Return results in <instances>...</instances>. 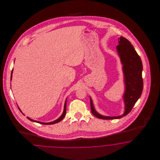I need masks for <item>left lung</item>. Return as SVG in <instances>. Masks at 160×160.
Returning <instances> with one entry per match:
<instances>
[{
	"instance_id": "1",
	"label": "left lung",
	"mask_w": 160,
	"mask_h": 160,
	"mask_svg": "<svg viewBox=\"0 0 160 160\" xmlns=\"http://www.w3.org/2000/svg\"><path fill=\"white\" fill-rule=\"evenodd\" d=\"M118 40L119 45L116 47V48L123 65L122 69L125 84V90L123 97L125 112L123 114L119 116L111 117L101 115L95 110L90 97L92 113L101 119H119L128 114L140 97L143 91V66L141 59L127 39L121 37Z\"/></svg>"
}]
</instances>
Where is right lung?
<instances>
[{"instance_id": "right-lung-1", "label": "right lung", "mask_w": 160, "mask_h": 160, "mask_svg": "<svg viewBox=\"0 0 160 160\" xmlns=\"http://www.w3.org/2000/svg\"><path fill=\"white\" fill-rule=\"evenodd\" d=\"M12 71H13V69L12 70V72H11V79H12ZM66 107H67V100L65 101V105H64V109H63V113L61 115V116L58 118V119H57L56 120H55V121H54L53 122H47V123H44V122H39V121H34V120H33V119H32L31 118H28V117H27V118L29 119V120H30L31 121H32V122H37V123H41V124H44V125H52V124H54V123H58V122H60L61 121L63 118H64V117H65V114H66ZM19 110H20V112H22V111H21V110L19 108Z\"/></svg>"}]
</instances>
